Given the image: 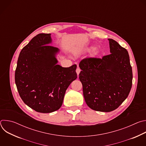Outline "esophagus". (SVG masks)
I'll use <instances>...</instances> for the list:
<instances>
[{"label": "esophagus", "instance_id": "esophagus-1", "mask_svg": "<svg viewBox=\"0 0 146 146\" xmlns=\"http://www.w3.org/2000/svg\"><path fill=\"white\" fill-rule=\"evenodd\" d=\"M80 72H81V69L78 68H78H77V69H76V73H77V75L78 76L79 75V73H80Z\"/></svg>", "mask_w": 146, "mask_h": 146}]
</instances>
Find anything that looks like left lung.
Returning <instances> with one entry per match:
<instances>
[{
  "label": "left lung",
  "instance_id": "1",
  "mask_svg": "<svg viewBox=\"0 0 146 146\" xmlns=\"http://www.w3.org/2000/svg\"><path fill=\"white\" fill-rule=\"evenodd\" d=\"M110 54L82 59L79 64L85 101L91 109L110 112L128 97L132 85V69L127 50L108 38Z\"/></svg>",
  "mask_w": 146,
  "mask_h": 146
}]
</instances>
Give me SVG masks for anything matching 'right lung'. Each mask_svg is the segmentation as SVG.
<instances>
[{
	"label": "right lung",
	"instance_id": "right-lung-1",
	"mask_svg": "<svg viewBox=\"0 0 146 146\" xmlns=\"http://www.w3.org/2000/svg\"><path fill=\"white\" fill-rule=\"evenodd\" d=\"M50 33L35 36L20 52L15 72L19 96L34 110L49 113L58 110L65 92L77 78V65L63 68L58 65L60 50L50 45Z\"/></svg>",
	"mask_w": 146,
	"mask_h": 146
}]
</instances>
